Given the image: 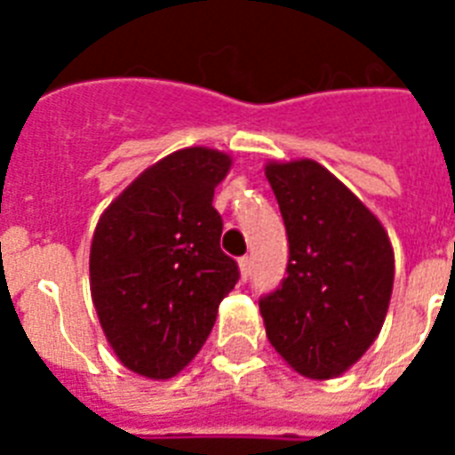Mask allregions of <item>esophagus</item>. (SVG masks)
<instances>
[{
  "instance_id": "1",
  "label": "esophagus",
  "mask_w": 455,
  "mask_h": 455,
  "mask_svg": "<svg viewBox=\"0 0 455 455\" xmlns=\"http://www.w3.org/2000/svg\"><path fill=\"white\" fill-rule=\"evenodd\" d=\"M238 269H241V278H243V281H248L250 271H252V259H250L248 255L241 257V259H238Z\"/></svg>"
}]
</instances>
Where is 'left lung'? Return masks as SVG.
I'll list each match as a JSON object with an SVG mask.
<instances>
[{
  "mask_svg": "<svg viewBox=\"0 0 455 455\" xmlns=\"http://www.w3.org/2000/svg\"><path fill=\"white\" fill-rule=\"evenodd\" d=\"M264 174L291 243L288 276L259 299L267 338L292 371L331 380L385 323L395 250L380 220L316 160H271Z\"/></svg>",
  "mask_w": 455,
  "mask_h": 455,
  "instance_id": "left-lung-1",
  "label": "left lung"
}]
</instances>
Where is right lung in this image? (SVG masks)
<instances>
[{
	"mask_svg": "<svg viewBox=\"0 0 455 455\" xmlns=\"http://www.w3.org/2000/svg\"><path fill=\"white\" fill-rule=\"evenodd\" d=\"M231 156L181 148L144 170L106 210L89 250V288L108 345L151 380L177 375L205 345L238 264L220 248L214 188Z\"/></svg>",
	"mask_w": 455,
	"mask_h": 455,
	"instance_id": "obj_1",
	"label": "right lung"
}]
</instances>
